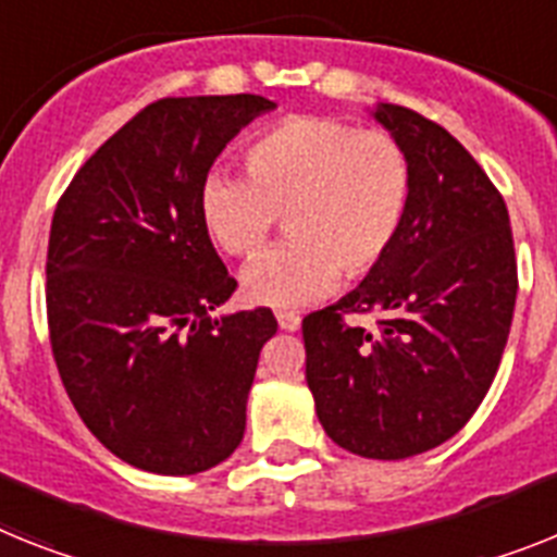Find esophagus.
Listing matches in <instances>:
<instances>
[{"mask_svg":"<svg viewBox=\"0 0 557 557\" xmlns=\"http://www.w3.org/2000/svg\"><path fill=\"white\" fill-rule=\"evenodd\" d=\"M277 322L283 331H300V325H302L300 314H294V311H280Z\"/></svg>","mask_w":557,"mask_h":557,"instance_id":"1","label":"esophagus"}]
</instances>
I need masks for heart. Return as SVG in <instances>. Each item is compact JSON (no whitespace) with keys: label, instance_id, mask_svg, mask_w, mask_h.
<instances>
[{"label":"heart","instance_id":"heart-1","mask_svg":"<svg viewBox=\"0 0 557 557\" xmlns=\"http://www.w3.org/2000/svg\"><path fill=\"white\" fill-rule=\"evenodd\" d=\"M243 166L246 181H203L198 212L228 257L257 255L286 218L292 243L243 269V297L255 306H308L334 292L339 274L371 277L396 249L413 166L391 133L331 115H288L246 147Z\"/></svg>","mask_w":557,"mask_h":557}]
</instances>
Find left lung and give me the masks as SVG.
<instances>
[{"mask_svg":"<svg viewBox=\"0 0 557 557\" xmlns=\"http://www.w3.org/2000/svg\"><path fill=\"white\" fill-rule=\"evenodd\" d=\"M405 147L413 198L399 243L371 277L302 320L306 380L322 428L366 459L433 450L487 396L516 311L507 203L445 127L399 104L373 110ZM381 314L373 335L348 313Z\"/></svg>","mask_w":557,"mask_h":557,"instance_id":"obj_1","label":"left lung"}]
</instances>
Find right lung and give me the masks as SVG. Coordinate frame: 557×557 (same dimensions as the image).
<instances>
[{"label": "right lung", "mask_w": 557, "mask_h": 557, "mask_svg": "<svg viewBox=\"0 0 557 557\" xmlns=\"http://www.w3.org/2000/svg\"><path fill=\"white\" fill-rule=\"evenodd\" d=\"M263 96L161 98L87 158L53 212L48 329L73 408L121 461L203 473L246 430L271 308L209 317L235 294L200 186Z\"/></svg>", "instance_id": "obj_1"}]
</instances>
